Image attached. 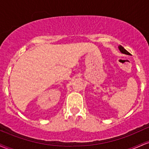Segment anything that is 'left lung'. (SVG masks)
I'll return each instance as SVG.
<instances>
[{
	"label": "left lung",
	"instance_id": "obj_1",
	"mask_svg": "<svg viewBox=\"0 0 149 149\" xmlns=\"http://www.w3.org/2000/svg\"><path fill=\"white\" fill-rule=\"evenodd\" d=\"M118 49H119V50L120 51V52H122L123 54H127V55H130V52H128L127 50H126L123 47V46H121V45H120V46H118Z\"/></svg>",
	"mask_w": 149,
	"mask_h": 149
}]
</instances>
